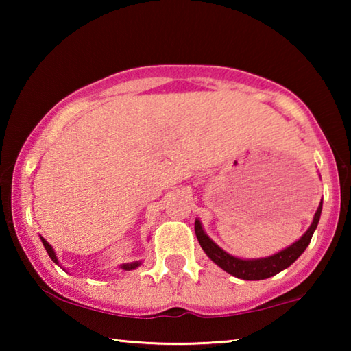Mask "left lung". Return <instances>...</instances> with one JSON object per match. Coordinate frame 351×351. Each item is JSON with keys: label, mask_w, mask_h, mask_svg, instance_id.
Listing matches in <instances>:
<instances>
[{"label": "left lung", "mask_w": 351, "mask_h": 351, "mask_svg": "<svg viewBox=\"0 0 351 351\" xmlns=\"http://www.w3.org/2000/svg\"><path fill=\"white\" fill-rule=\"evenodd\" d=\"M320 213H322V199H320L317 210L314 213L311 226L299 240L294 241L291 246L282 249V251H278L277 254H272L269 257L261 258H240L226 252L224 249L219 247L217 243L204 232L203 224H201L198 218L195 219V234H197L199 246L203 247L207 257H209L217 266H219L223 271L228 272V274L237 278H241V280H263V278L272 277L278 274L280 271L287 269L288 266L293 265L294 261L304 254L308 245H310L314 230L317 228Z\"/></svg>", "instance_id": "1"}]
</instances>
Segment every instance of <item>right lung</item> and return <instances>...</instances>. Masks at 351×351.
<instances>
[{
    "instance_id": "obj_1",
    "label": "right lung",
    "mask_w": 351,
    "mask_h": 351,
    "mask_svg": "<svg viewBox=\"0 0 351 351\" xmlns=\"http://www.w3.org/2000/svg\"><path fill=\"white\" fill-rule=\"evenodd\" d=\"M40 239H41V243H43V246H45V249H46L47 255H49L51 260L54 261V263L58 265V258H57V254H56L54 249H52V246L43 239V237H40ZM141 265H142V261L138 260V261H132V263H122L121 266H119V268L123 269V271H133V269H136V268H138V266H141ZM63 269H64V268H63ZM64 271H66V269H64Z\"/></svg>"
}]
</instances>
